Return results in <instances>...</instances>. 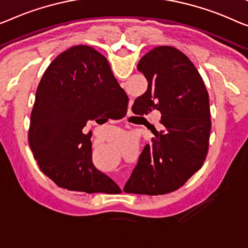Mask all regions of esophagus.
<instances>
[{
  "instance_id": "34e87169",
  "label": "esophagus",
  "mask_w": 248,
  "mask_h": 248,
  "mask_svg": "<svg viewBox=\"0 0 248 248\" xmlns=\"http://www.w3.org/2000/svg\"><path fill=\"white\" fill-rule=\"evenodd\" d=\"M121 189H123V187H121Z\"/></svg>"
}]
</instances>
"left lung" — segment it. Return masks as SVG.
Returning <instances> with one entry per match:
<instances>
[{"mask_svg":"<svg viewBox=\"0 0 248 248\" xmlns=\"http://www.w3.org/2000/svg\"><path fill=\"white\" fill-rule=\"evenodd\" d=\"M137 69L148 81L132 111L161 113L160 130L145 146L125 183V193L164 195L178 189L202 168L208 151V92L198 70L182 51L157 46L140 59ZM155 129V128H154Z\"/></svg>","mask_w":248,"mask_h":248,"instance_id":"1","label":"left lung"}]
</instances>
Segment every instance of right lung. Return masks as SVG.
I'll list each match as a JSON object with an SVG mask.
<instances>
[{"instance_id":"obj_1","label":"right lung","mask_w":248,"mask_h":248,"mask_svg":"<svg viewBox=\"0 0 248 248\" xmlns=\"http://www.w3.org/2000/svg\"><path fill=\"white\" fill-rule=\"evenodd\" d=\"M127 107V94L101 53L77 46L58 55L40 81L31 112L29 143L40 169L68 190H120L92 164V132L83 134V128L113 113L124 117Z\"/></svg>"}]
</instances>
